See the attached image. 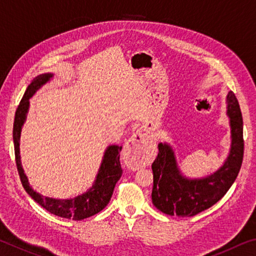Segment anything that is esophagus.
Masks as SVG:
<instances>
[{
    "label": "esophagus",
    "mask_w": 256,
    "mask_h": 256,
    "mask_svg": "<svg viewBox=\"0 0 256 256\" xmlns=\"http://www.w3.org/2000/svg\"><path fill=\"white\" fill-rule=\"evenodd\" d=\"M150 158V150L146 144V136L138 130L125 144L123 159L125 164L133 170L144 167Z\"/></svg>",
    "instance_id": "esophagus-1"
}]
</instances>
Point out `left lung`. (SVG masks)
I'll return each mask as SVG.
<instances>
[{"label": "left lung", "mask_w": 256, "mask_h": 256, "mask_svg": "<svg viewBox=\"0 0 256 256\" xmlns=\"http://www.w3.org/2000/svg\"><path fill=\"white\" fill-rule=\"evenodd\" d=\"M227 115L230 124L232 144L227 159L218 170L203 178L182 175L175 152L168 144H159L152 162L154 206L164 214L192 216L209 209L230 188L240 172L244 156L242 118L235 94H227Z\"/></svg>", "instance_id": "obj_1"}]
</instances>
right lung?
I'll return each mask as SVG.
<instances>
[{
	"label": "right lung",
	"mask_w": 256,
	"mask_h": 256,
	"mask_svg": "<svg viewBox=\"0 0 256 256\" xmlns=\"http://www.w3.org/2000/svg\"><path fill=\"white\" fill-rule=\"evenodd\" d=\"M53 73H44V74H40L34 78L32 84L28 86L18 108H16L14 123V142L16 168H18L21 183H22L26 192L38 204L42 206L47 211H50V214L62 216V218L82 220L100 212L110 202L112 192H114L115 185L120 178L123 172L120 162V152L122 150V146L115 144L107 146L96 180H94L92 188L86 190V193L81 194V196H78L73 198H68V200H60V198L42 196V194L37 193L36 190L32 188L20 162L19 142L21 128H22L26 118H27V112L29 110V99L34 96V92L42 86L48 82L53 78Z\"/></svg>",
	"instance_id": "add662e5"
}]
</instances>
